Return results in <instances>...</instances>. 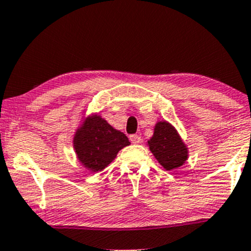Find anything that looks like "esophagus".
Segmentation results:
<instances>
[{
	"label": "esophagus",
	"instance_id": "1",
	"mask_svg": "<svg viewBox=\"0 0 251 251\" xmlns=\"http://www.w3.org/2000/svg\"><path fill=\"white\" fill-rule=\"evenodd\" d=\"M129 138H130V141L134 144H138L141 142V136H138V135H130V136H129Z\"/></svg>",
	"mask_w": 251,
	"mask_h": 251
}]
</instances>
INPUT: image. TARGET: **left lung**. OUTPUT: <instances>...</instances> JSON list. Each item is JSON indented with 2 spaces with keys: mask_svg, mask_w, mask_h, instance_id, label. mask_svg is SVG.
Returning a JSON list of instances; mask_svg holds the SVG:
<instances>
[{
  "mask_svg": "<svg viewBox=\"0 0 251 251\" xmlns=\"http://www.w3.org/2000/svg\"><path fill=\"white\" fill-rule=\"evenodd\" d=\"M148 147L158 163L166 170L182 167L189 157L188 147L182 141L178 131L167 121H160L154 126V134L148 141Z\"/></svg>",
  "mask_w": 251,
  "mask_h": 251,
  "instance_id": "obj_1",
  "label": "left lung"
}]
</instances>
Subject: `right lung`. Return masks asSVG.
Here are the masks:
<instances>
[{
    "instance_id": "1",
    "label": "right lung",
    "mask_w": 251,
    "mask_h": 251,
    "mask_svg": "<svg viewBox=\"0 0 251 251\" xmlns=\"http://www.w3.org/2000/svg\"><path fill=\"white\" fill-rule=\"evenodd\" d=\"M74 150L85 169L101 172L115 160L121 149L129 146L128 137L111 126L99 114L82 120L74 135Z\"/></svg>"
}]
</instances>
